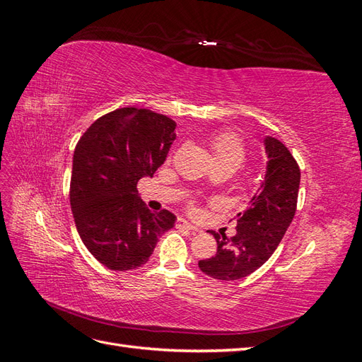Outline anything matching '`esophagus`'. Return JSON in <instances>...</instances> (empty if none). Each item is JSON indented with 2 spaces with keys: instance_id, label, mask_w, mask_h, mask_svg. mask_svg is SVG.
<instances>
[{
  "instance_id": "obj_1",
  "label": "esophagus",
  "mask_w": 362,
  "mask_h": 362,
  "mask_svg": "<svg viewBox=\"0 0 362 362\" xmlns=\"http://www.w3.org/2000/svg\"><path fill=\"white\" fill-rule=\"evenodd\" d=\"M177 226H178V228L189 229V231H192V233H199V231H201V229H199L198 226H194V225L189 223L187 221H184V218H178V221H177Z\"/></svg>"
}]
</instances>
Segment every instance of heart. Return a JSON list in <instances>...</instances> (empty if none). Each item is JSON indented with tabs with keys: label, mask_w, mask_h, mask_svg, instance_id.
<instances>
[{
	"label": "heart",
	"mask_w": 362,
	"mask_h": 362,
	"mask_svg": "<svg viewBox=\"0 0 362 362\" xmlns=\"http://www.w3.org/2000/svg\"><path fill=\"white\" fill-rule=\"evenodd\" d=\"M211 156L216 164H229L234 169L242 166L246 158V149L242 139L233 133H218L211 139ZM190 211H196V205L190 204Z\"/></svg>",
	"instance_id": "b5f03b06"
}]
</instances>
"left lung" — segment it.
Segmentation results:
<instances>
[{
  "instance_id": "left-lung-1",
  "label": "left lung",
  "mask_w": 362,
  "mask_h": 362,
  "mask_svg": "<svg viewBox=\"0 0 362 362\" xmlns=\"http://www.w3.org/2000/svg\"><path fill=\"white\" fill-rule=\"evenodd\" d=\"M269 157L261 192L250 199L247 210L235 216L237 234L228 240L211 233L216 255L199 261L205 275L221 281L242 279L259 269L276 250L290 226L300 184V169L286 145L273 137L264 140Z\"/></svg>"
}]
</instances>
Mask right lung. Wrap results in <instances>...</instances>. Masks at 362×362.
Listing matches in <instances>:
<instances>
[{
    "instance_id": "add662e5",
    "label": "right lung",
    "mask_w": 362,
    "mask_h": 362,
    "mask_svg": "<svg viewBox=\"0 0 362 362\" xmlns=\"http://www.w3.org/2000/svg\"><path fill=\"white\" fill-rule=\"evenodd\" d=\"M175 122L146 108L124 107L96 119L74 151L69 199L84 246L105 267L134 270L173 228L168 210L152 213L137 182L152 177L175 140Z\"/></svg>"
}]
</instances>
